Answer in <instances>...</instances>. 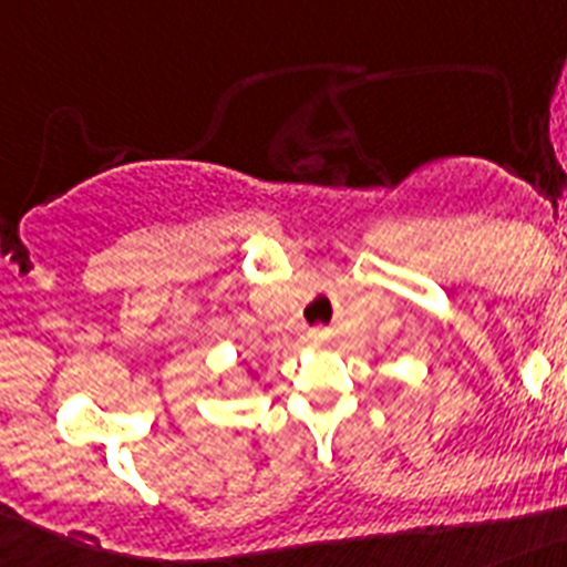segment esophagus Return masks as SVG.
Listing matches in <instances>:
<instances>
[{"label":"esophagus","mask_w":567,"mask_h":567,"mask_svg":"<svg viewBox=\"0 0 567 567\" xmlns=\"http://www.w3.org/2000/svg\"><path fill=\"white\" fill-rule=\"evenodd\" d=\"M302 340H306L308 347H320V343L326 340V331L323 329H311V331H306V334H302Z\"/></svg>","instance_id":"34e87169"}]
</instances>
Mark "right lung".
<instances>
[{"label": "right lung", "instance_id": "right-lung-1", "mask_svg": "<svg viewBox=\"0 0 567 567\" xmlns=\"http://www.w3.org/2000/svg\"><path fill=\"white\" fill-rule=\"evenodd\" d=\"M247 379H252V381H256V379H259V372L252 370V367H247Z\"/></svg>", "mask_w": 567, "mask_h": 567}]
</instances>
